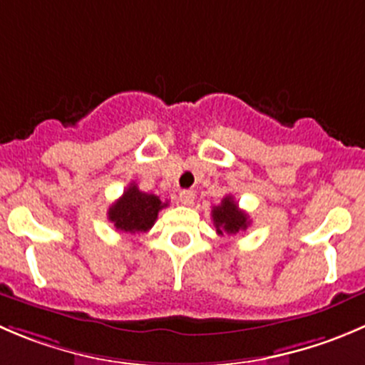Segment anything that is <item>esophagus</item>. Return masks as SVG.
<instances>
[{
    "label": "esophagus",
    "instance_id": "obj_1",
    "mask_svg": "<svg viewBox=\"0 0 365 365\" xmlns=\"http://www.w3.org/2000/svg\"><path fill=\"white\" fill-rule=\"evenodd\" d=\"M178 197H180V201H182L183 205H192L194 192H192V190H189V189H183V190H180Z\"/></svg>",
    "mask_w": 365,
    "mask_h": 365
}]
</instances>
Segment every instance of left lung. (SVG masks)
<instances>
[{
  "instance_id": "1",
  "label": "left lung",
  "mask_w": 365,
  "mask_h": 365,
  "mask_svg": "<svg viewBox=\"0 0 365 365\" xmlns=\"http://www.w3.org/2000/svg\"><path fill=\"white\" fill-rule=\"evenodd\" d=\"M212 219H214L215 232L219 235H222V233H228V235L230 233H239L250 226L247 214L237 207L232 196L222 197L221 205L212 208Z\"/></svg>"
}]
</instances>
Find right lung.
Masks as SVG:
<instances>
[{"label":"right lung","mask_w":365,"mask_h":365,"mask_svg":"<svg viewBox=\"0 0 365 365\" xmlns=\"http://www.w3.org/2000/svg\"><path fill=\"white\" fill-rule=\"evenodd\" d=\"M164 207H168V203H162L160 197L143 192L135 183H130L123 196L108 208V221L114 222L115 230L119 232H148Z\"/></svg>","instance_id":"add662e5"}]
</instances>
